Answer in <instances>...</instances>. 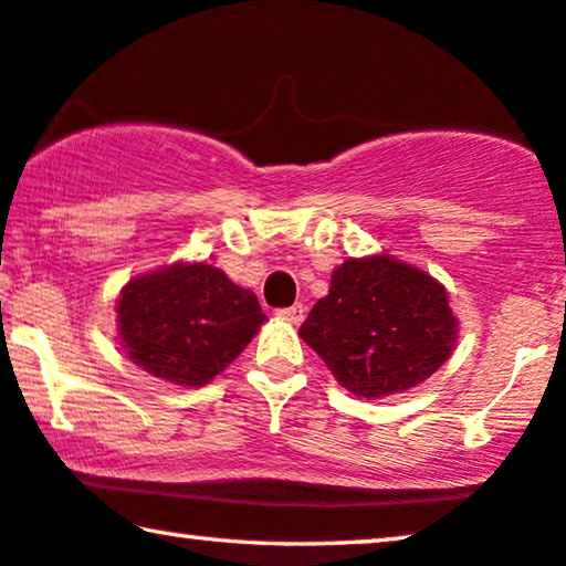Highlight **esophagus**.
Segmentation results:
<instances>
[{
    "mask_svg": "<svg viewBox=\"0 0 566 566\" xmlns=\"http://www.w3.org/2000/svg\"><path fill=\"white\" fill-rule=\"evenodd\" d=\"M277 316L291 321V324H301L303 316H306V306H303V303H293V306L277 311Z\"/></svg>",
    "mask_w": 566,
    "mask_h": 566,
    "instance_id": "esophagus-1",
    "label": "esophagus"
}]
</instances>
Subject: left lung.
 Listing matches in <instances>:
<instances>
[{
  "label": "left lung",
  "instance_id": "left-lung-1",
  "mask_svg": "<svg viewBox=\"0 0 566 566\" xmlns=\"http://www.w3.org/2000/svg\"><path fill=\"white\" fill-rule=\"evenodd\" d=\"M342 387L387 397L420 385L455 349L458 318L448 291L392 255L349 258L301 326Z\"/></svg>",
  "mask_w": 566,
  "mask_h": 566
}]
</instances>
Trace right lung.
<instances>
[{
  "label": "right lung",
  "instance_id": "right-lung-1",
  "mask_svg": "<svg viewBox=\"0 0 566 566\" xmlns=\"http://www.w3.org/2000/svg\"><path fill=\"white\" fill-rule=\"evenodd\" d=\"M116 313L128 359L181 387L214 379L268 321L253 291L207 263L136 275L120 291Z\"/></svg>",
  "mask_w": 566,
  "mask_h": 566
}]
</instances>
